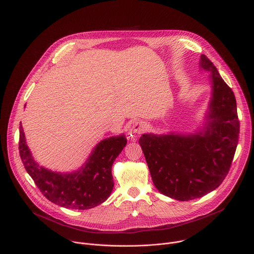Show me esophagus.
Instances as JSON below:
<instances>
[{
    "instance_id": "obj_1",
    "label": "esophagus",
    "mask_w": 254,
    "mask_h": 254,
    "mask_svg": "<svg viewBox=\"0 0 254 254\" xmlns=\"http://www.w3.org/2000/svg\"><path fill=\"white\" fill-rule=\"evenodd\" d=\"M145 128H146V126H145V123L143 121H136L131 127L130 133L134 134V135L141 134L145 131Z\"/></svg>"
}]
</instances>
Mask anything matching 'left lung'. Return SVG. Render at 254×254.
I'll list each match as a JSON object with an SVG mask.
<instances>
[{
	"label": "left lung",
	"mask_w": 254,
	"mask_h": 254,
	"mask_svg": "<svg viewBox=\"0 0 254 254\" xmlns=\"http://www.w3.org/2000/svg\"><path fill=\"white\" fill-rule=\"evenodd\" d=\"M198 66L209 72L211 85L203 126L194 133H150L139 139L156 189L182 201L201 197L219 187L238 142L239 121L231 88L204 55Z\"/></svg>",
	"instance_id": "obj_1"
}]
</instances>
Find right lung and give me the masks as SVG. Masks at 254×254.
<instances>
[{
	"label": "right lung",
	"instance_id": "add662e5",
	"mask_svg": "<svg viewBox=\"0 0 254 254\" xmlns=\"http://www.w3.org/2000/svg\"><path fill=\"white\" fill-rule=\"evenodd\" d=\"M126 144L124 134L106 138L94 147L80 169L71 173L53 172L34 159L20 126L19 150L25 169L49 200L65 208L88 209L108 198L114 187L112 165Z\"/></svg>",
	"mask_w": 254,
	"mask_h": 254
}]
</instances>
